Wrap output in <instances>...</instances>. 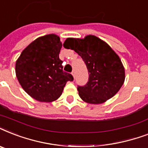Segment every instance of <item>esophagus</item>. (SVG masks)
Segmentation results:
<instances>
[{
  "mask_svg": "<svg viewBox=\"0 0 148 148\" xmlns=\"http://www.w3.org/2000/svg\"><path fill=\"white\" fill-rule=\"evenodd\" d=\"M72 75H73V77H74V78H75V76H76V74H75V72H74V71L72 72Z\"/></svg>",
  "mask_w": 148,
  "mask_h": 148,
  "instance_id": "1",
  "label": "esophagus"
}]
</instances>
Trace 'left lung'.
Instances as JSON below:
<instances>
[{"label":"left lung","mask_w":148,"mask_h":148,"mask_svg":"<svg viewBox=\"0 0 148 148\" xmlns=\"http://www.w3.org/2000/svg\"><path fill=\"white\" fill-rule=\"evenodd\" d=\"M64 45L81 56L90 74L87 84L77 88L84 102L103 103L119 91L125 80L124 65L105 41L90 34L84 38H67Z\"/></svg>","instance_id":"8db88e82"}]
</instances>
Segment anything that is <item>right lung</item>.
<instances>
[{
    "instance_id": "1",
    "label": "right lung",
    "mask_w": 148,
    "mask_h": 148,
    "mask_svg": "<svg viewBox=\"0 0 148 148\" xmlns=\"http://www.w3.org/2000/svg\"><path fill=\"white\" fill-rule=\"evenodd\" d=\"M62 47L54 34L37 38L22 51L15 64L16 76L25 92L40 102H52L62 95L74 77L63 71L59 58Z\"/></svg>"
}]
</instances>
